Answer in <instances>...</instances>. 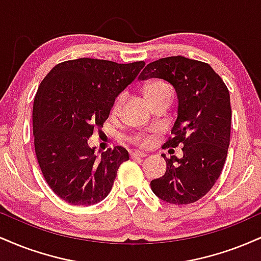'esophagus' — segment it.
Instances as JSON below:
<instances>
[{
    "label": "esophagus",
    "instance_id": "34e87169",
    "mask_svg": "<svg viewBox=\"0 0 261 261\" xmlns=\"http://www.w3.org/2000/svg\"><path fill=\"white\" fill-rule=\"evenodd\" d=\"M146 153H143V152H140V151H136V152H133L131 153V158H143L146 157Z\"/></svg>",
    "mask_w": 261,
    "mask_h": 261
}]
</instances>
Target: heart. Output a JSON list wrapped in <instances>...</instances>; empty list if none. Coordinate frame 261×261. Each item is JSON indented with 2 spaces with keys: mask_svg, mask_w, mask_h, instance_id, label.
Listing matches in <instances>:
<instances>
[{
  "mask_svg": "<svg viewBox=\"0 0 261 261\" xmlns=\"http://www.w3.org/2000/svg\"><path fill=\"white\" fill-rule=\"evenodd\" d=\"M170 89V87L167 85L166 82H163V81H152V82H149L147 86L145 87V94L146 97H147V99L149 98L154 97V95L160 94L162 92H166ZM124 100H125V94L122 93V94H119L118 97H116V99L114 100V104H113V108H112V113L113 114H118L120 112L122 104H124ZM131 142H134L135 145L137 146H141V147H147L152 143V139L151 136H147V135H135V136L131 137Z\"/></svg>",
  "mask_w": 261,
  "mask_h": 261,
  "instance_id": "heart-1",
  "label": "heart"
}]
</instances>
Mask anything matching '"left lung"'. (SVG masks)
<instances>
[{"label": "left lung", "mask_w": 261, "mask_h": 261, "mask_svg": "<svg viewBox=\"0 0 261 261\" xmlns=\"http://www.w3.org/2000/svg\"><path fill=\"white\" fill-rule=\"evenodd\" d=\"M166 80L178 94V118L163 148L179 145L182 157L166 160L163 176L151 181L152 191L163 201L188 205L205 196L221 175L230 139L229 92L208 64L184 56L151 62L139 80Z\"/></svg>", "instance_id": "1"}]
</instances>
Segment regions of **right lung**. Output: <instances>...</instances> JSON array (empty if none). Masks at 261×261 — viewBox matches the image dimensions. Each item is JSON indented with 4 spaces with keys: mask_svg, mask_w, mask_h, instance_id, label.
<instances>
[{
    "mask_svg": "<svg viewBox=\"0 0 261 261\" xmlns=\"http://www.w3.org/2000/svg\"><path fill=\"white\" fill-rule=\"evenodd\" d=\"M143 66L145 61L82 58L58 64L41 81L33 104L35 154L47 185L66 202L89 206L101 201L120 164L128 161L121 146L99 158L87 141L103 126L115 98Z\"/></svg>",
    "mask_w": 261,
    "mask_h": 261,
    "instance_id": "obj_1",
    "label": "right lung"
}]
</instances>
